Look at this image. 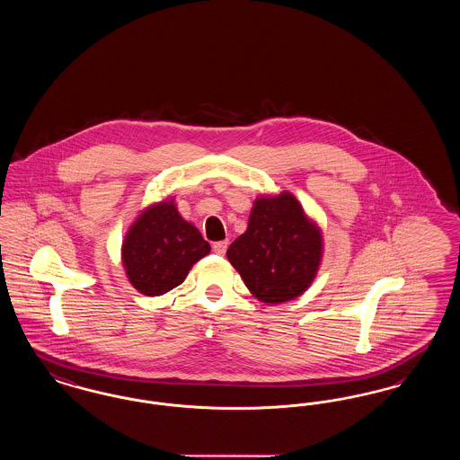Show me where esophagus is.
<instances>
[{"mask_svg": "<svg viewBox=\"0 0 460 460\" xmlns=\"http://www.w3.org/2000/svg\"><path fill=\"white\" fill-rule=\"evenodd\" d=\"M227 241H217V243H214V252L217 253V255H224L226 253V250H227Z\"/></svg>", "mask_w": 460, "mask_h": 460, "instance_id": "34e87169", "label": "esophagus"}]
</instances>
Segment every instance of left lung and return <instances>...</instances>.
Listing matches in <instances>:
<instances>
[{"mask_svg": "<svg viewBox=\"0 0 460 460\" xmlns=\"http://www.w3.org/2000/svg\"><path fill=\"white\" fill-rule=\"evenodd\" d=\"M226 255L259 300L283 304L314 281L323 238L298 199L281 193L253 203L246 233L231 243Z\"/></svg>", "mask_w": 460, "mask_h": 460, "instance_id": "obj_1", "label": "left lung"}]
</instances>
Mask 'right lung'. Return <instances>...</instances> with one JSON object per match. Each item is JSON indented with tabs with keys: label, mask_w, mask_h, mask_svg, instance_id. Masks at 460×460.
I'll return each instance as SVG.
<instances>
[{
	"label": "right lung",
	"mask_w": 460,
	"mask_h": 460,
	"mask_svg": "<svg viewBox=\"0 0 460 460\" xmlns=\"http://www.w3.org/2000/svg\"><path fill=\"white\" fill-rule=\"evenodd\" d=\"M210 252L193 224L179 216L172 201L146 208L122 244V262L131 285L146 296H158L181 285L193 263Z\"/></svg>",
	"instance_id": "right-lung-1"
}]
</instances>
